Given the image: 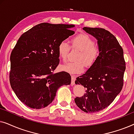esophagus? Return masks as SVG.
Returning <instances> with one entry per match:
<instances>
[{
    "mask_svg": "<svg viewBox=\"0 0 134 134\" xmlns=\"http://www.w3.org/2000/svg\"><path fill=\"white\" fill-rule=\"evenodd\" d=\"M76 76H71V85H74L75 84V80H76Z\"/></svg>",
    "mask_w": 134,
    "mask_h": 134,
    "instance_id": "obj_1",
    "label": "esophagus"
}]
</instances>
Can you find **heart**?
<instances>
[{
  "label": "heart",
  "instance_id": "b5f03b06",
  "mask_svg": "<svg viewBox=\"0 0 134 134\" xmlns=\"http://www.w3.org/2000/svg\"><path fill=\"white\" fill-rule=\"evenodd\" d=\"M71 47L77 49L79 52L77 55V61L70 62L61 66L62 70L71 74H77L82 72L85 65L91 67L95 63L99 56V48L88 35L79 34L71 40ZM70 46L67 42L62 41L58 46V54L60 59L63 62L67 60Z\"/></svg>",
  "mask_w": 134,
  "mask_h": 134
}]
</instances>
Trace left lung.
I'll return each mask as SVG.
<instances>
[{
	"instance_id": "1",
	"label": "left lung",
	"mask_w": 134,
	"mask_h": 134,
	"mask_svg": "<svg viewBox=\"0 0 134 134\" xmlns=\"http://www.w3.org/2000/svg\"><path fill=\"white\" fill-rule=\"evenodd\" d=\"M83 29L98 40L99 56L85 74L76 79L75 83L83 85L86 93L74 100L82 111L94 113L108 107L121 91L126 63L122 48L113 34L102 28Z\"/></svg>"
}]
</instances>
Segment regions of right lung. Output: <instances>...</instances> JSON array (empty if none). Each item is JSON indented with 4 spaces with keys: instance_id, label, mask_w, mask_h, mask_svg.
Segmentation results:
<instances>
[{
    "instance_id": "add662e5",
    "label": "right lung",
    "mask_w": 134,
    "mask_h": 134,
    "mask_svg": "<svg viewBox=\"0 0 134 134\" xmlns=\"http://www.w3.org/2000/svg\"><path fill=\"white\" fill-rule=\"evenodd\" d=\"M74 25L41 23L24 33L10 55V82L18 99L35 109L47 107L61 86L70 85L68 72H53L59 64L58 46L74 34Z\"/></svg>"
}]
</instances>
